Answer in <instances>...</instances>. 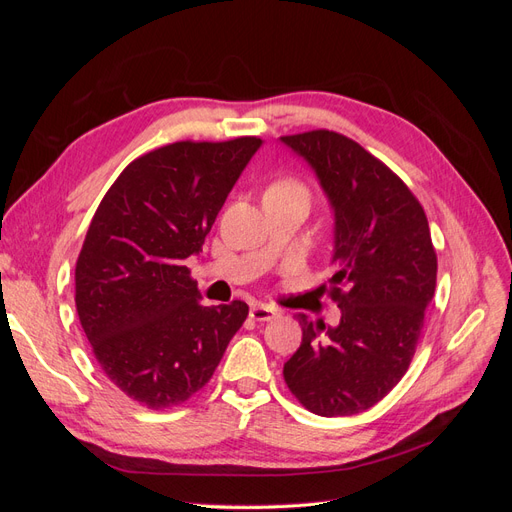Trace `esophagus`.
I'll list each match as a JSON object with an SVG mask.
<instances>
[{
  "label": "esophagus",
  "mask_w": 512,
  "mask_h": 512,
  "mask_svg": "<svg viewBox=\"0 0 512 512\" xmlns=\"http://www.w3.org/2000/svg\"><path fill=\"white\" fill-rule=\"evenodd\" d=\"M277 316V309L269 307V305H254L250 309V318L252 320H258V322H269Z\"/></svg>",
  "instance_id": "obj_1"
}]
</instances>
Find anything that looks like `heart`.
I'll list each match as a JSON object with an SVG mask.
<instances>
[{
    "instance_id": "b5f03b06",
    "label": "heart",
    "mask_w": 512,
    "mask_h": 512,
    "mask_svg": "<svg viewBox=\"0 0 512 512\" xmlns=\"http://www.w3.org/2000/svg\"><path fill=\"white\" fill-rule=\"evenodd\" d=\"M267 192H299V194H307L305 185H301L299 181H294V179H282V181H275Z\"/></svg>"
}]
</instances>
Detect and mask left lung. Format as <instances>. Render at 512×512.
<instances>
[{"instance_id": "1", "label": "left lung", "mask_w": 512, "mask_h": 512, "mask_svg": "<svg viewBox=\"0 0 512 512\" xmlns=\"http://www.w3.org/2000/svg\"><path fill=\"white\" fill-rule=\"evenodd\" d=\"M282 141L312 164L335 211L329 294L342 309L337 327L299 316L303 339L284 380L309 412L359 414L404 378L423 335L438 275L427 215L408 185L352 138L312 130Z\"/></svg>"}]
</instances>
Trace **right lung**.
<instances>
[{
  "instance_id": "add662e5",
  "label": "right lung",
  "mask_w": 512,
  "mask_h": 512,
  "mask_svg": "<svg viewBox=\"0 0 512 512\" xmlns=\"http://www.w3.org/2000/svg\"><path fill=\"white\" fill-rule=\"evenodd\" d=\"M258 136L179 141L136 158L104 194L74 269V303L106 378L149 410L179 406L211 380L247 318L207 307L185 258L203 250Z\"/></svg>"
}]
</instances>
